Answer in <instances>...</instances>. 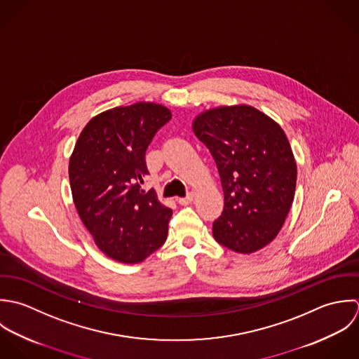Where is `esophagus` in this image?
I'll return each instance as SVG.
<instances>
[{
  "instance_id": "1",
  "label": "esophagus",
  "mask_w": 359,
  "mask_h": 359,
  "mask_svg": "<svg viewBox=\"0 0 359 359\" xmlns=\"http://www.w3.org/2000/svg\"><path fill=\"white\" fill-rule=\"evenodd\" d=\"M193 201H194V194H193V193H190L189 196H186V197L177 200V203H179L180 205H189V204H191Z\"/></svg>"
}]
</instances>
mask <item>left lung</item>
Masks as SVG:
<instances>
[{
    "label": "left lung",
    "instance_id": "obj_1",
    "mask_svg": "<svg viewBox=\"0 0 359 359\" xmlns=\"http://www.w3.org/2000/svg\"><path fill=\"white\" fill-rule=\"evenodd\" d=\"M193 132L214 156L223 189L216 241L240 254L264 248L280 231L295 191L297 165L283 129L254 107L233 105L200 114Z\"/></svg>",
    "mask_w": 359,
    "mask_h": 359
}]
</instances>
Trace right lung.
I'll list each match as a JSON object with an SVG mask.
<instances>
[{
	"label": "right lung",
	"instance_id": "right-lung-1",
	"mask_svg": "<svg viewBox=\"0 0 359 359\" xmlns=\"http://www.w3.org/2000/svg\"><path fill=\"white\" fill-rule=\"evenodd\" d=\"M155 102L116 107L81 130L69 159L73 203L97 247L123 264H139L166 240L172 210L144 191L145 151L170 121Z\"/></svg>",
	"mask_w": 359,
	"mask_h": 359
}]
</instances>
